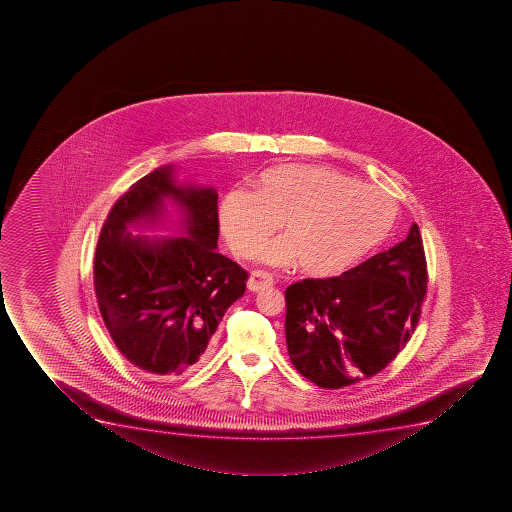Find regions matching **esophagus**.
Listing matches in <instances>:
<instances>
[{
  "instance_id": "obj_1",
  "label": "esophagus",
  "mask_w": 512,
  "mask_h": 512,
  "mask_svg": "<svg viewBox=\"0 0 512 512\" xmlns=\"http://www.w3.org/2000/svg\"><path fill=\"white\" fill-rule=\"evenodd\" d=\"M274 284V277L269 272L253 271L248 279V289L250 291H260V289L269 288Z\"/></svg>"
}]
</instances>
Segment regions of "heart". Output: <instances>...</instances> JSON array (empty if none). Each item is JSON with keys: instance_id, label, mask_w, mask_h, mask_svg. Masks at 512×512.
Returning <instances> with one entry per match:
<instances>
[{"instance_id": "b5f03b06", "label": "heart", "mask_w": 512, "mask_h": 512, "mask_svg": "<svg viewBox=\"0 0 512 512\" xmlns=\"http://www.w3.org/2000/svg\"><path fill=\"white\" fill-rule=\"evenodd\" d=\"M397 204L389 193L336 169L281 164L265 169L255 190L235 188L219 207L229 247L252 259L283 221L286 235L262 252L267 264L291 265L313 276H336L389 236Z\"/></svg>"}]
</instances>
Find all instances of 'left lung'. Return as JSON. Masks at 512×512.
I'll list each match as a JSON object with an SVG mask.
<instances>
[{"label": "left lung", "instance_id": "left-lung-1", "mask_svg": "<svg viewBox=\"0 0 512 512\" xmlns=\"http://www.w3.org/2000/svg\"><path fill=\"white\" fill-rule=\"evenodd\" d=\"M420 228L339 277L286 289V344L296 370L341 389L384 370L408 344L427 295Z\"/></svg>", "mask_w": 512, "mask_h": 512}]
</instances>
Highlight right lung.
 <instances>
[{
    "label": "right lung",
    "mask_w": 512,
    "mask_h": 512,
    "mask_svg": "<svg viewBox=\"0 0 512 512\" xmlns=\"http://www.w3.org/2000/svg\"><path fill=\"white\" fill-rule=\"evenodd\" d=\"M175 168L133 183L109 211L97 240L94 289L109 336L132 365L159 379L192 372L248 272L217 253L214 188L178 187ZM173 199L184 211L178 239L133 237L127 226L156 223Z\"/></svg>",
    "instance_id": "right-lung-1"
}]
</instances>
